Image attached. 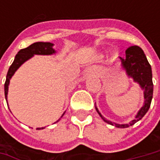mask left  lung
I'll list each match as a JSON object with an SVG mask.
<instances>
[{"label":"left lung","mask_w":160,"mask_h":160,"mask_svg":"<svg viewBox=\"0 0 160 160\" xmlns=\"http://www.w3.org/2000/svg\"><path fill=\"white\" fill-rule=\"evenodd\" d=\"M119 58L121 61V66L126 70V75L129 77H132L133 81L135 83H138L142 90H143V95H144L143 105L138 111V113L136 114L134 119L132 120L129 124H123V125H119L106 119L100 113L97 107H95V108L104 122L118 128H126L134 125L139 120L142 119L151 107L152 95H153L152 71H151V65L146 58L143 51L139 46L134 45V46L129 47L126 51V58Z\"/></svg>","instance_id":"1"}]
</instances>
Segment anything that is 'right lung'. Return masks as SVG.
<instances>
[{
	"label": "right lung",
	"instance_id": "right-lung-1",
	"mask_svg": "<svg viewBox=\"0 0 160 160\" xmlns=\"http://www.w3.org/2000/svg\"><path fill=\"white\" fill-rule=\"evenodd\" d=\"M53 45L54 44L51 43V42H34L33 44H31L28 48L22 49V50H20L18 52V54L16 55L15 58H14L13 63L9 67V71L7 73V77H6V81H5V83H4V93H5V99H6V101H7V97H8L7 95H8V90H9V80L12 77V76L15 74L16 71L18 70V68L24 62H26L29 58H32L34 55H52V54H54V53L56 52V51L52 48ZM64 114L65 112L63 113V115ZM63 115L61 116V118L63 117ZM40 129H43V127L37 128V130H40Z\"/></svg>",
	"mask_w": 160,
	"mask_h": 160
}]
</instances>
